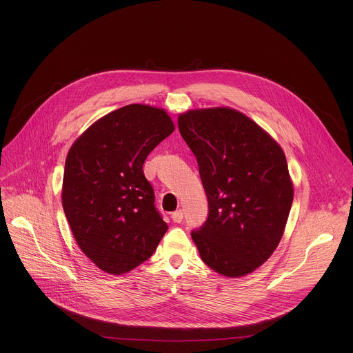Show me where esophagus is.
<instances>
[{"label": "esophagus", "mask_w": 353, "mask_h": 353, "mask_svg": "<svg viewBox=\"0 0 353 353\" xmlns=\"http://www.w3.org/2000/svg\"><path fill=\"white\" fill-rule=\"evenodd\" d=\"M171 219L174 223H182L183 221V212L179 209V210H175L174 213H171Z\"/></svg>", "instance_id": "1"}]
</instances>
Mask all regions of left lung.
Returning <instances> with one entry per match:
<instances>
[{"mask_svg": "<svg viewBox=\"0 0 353 353\" xmlns=\"http://www.w3.org/2000/svg\"><path fill=\"white\" fill-rule=\"evenodd\" d=\"M178 128L197 159L208 199V217L192 238L210 269L245 276L276 250L287 224L294 188L284 152L231 108L188 111Z\"/></svg>", "mask_w": 353, "mask_h": 353, "instance_id": "obj_1", "label": "left lung"}]
</instances>
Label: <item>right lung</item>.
<instances>
[{
    "mask_svg": "<svg viewBox=\"0 0 353 353\" xmlns=\"http://www.w3.org/2000/svg\"><path fill=\"white\" fill-rule=\"evenodd\" d=\"M172 132L164 110L129 104L95 122L66 156L65 216L80 249L107 273L147 261L168 228L143 164Z\"/></svg>",
    "mask_w": 353,
    "mask_h": 353,
    "instance_id": "1",
    "label": "right lung"
}]
</instances>
